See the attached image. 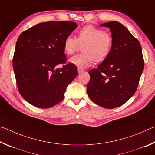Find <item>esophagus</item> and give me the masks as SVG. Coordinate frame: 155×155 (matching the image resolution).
Masks as SVG:
<instances>
[{
	"instance_id": "esophagus-1",
	"label": "esophagus",
	"mask_w": 155,
	"mask_h": 155,
	"mask_svg": "<svg viewBox=\"0 0 155 155\" xmlns=\"http://www.w3.org/2000/svg\"><path fill=\"white\" fill-rule=\"evenodd\" d=\"M83 72V70L82 69V68H78V72L79 73V74L81 72Z\"/></svg>"
}]
</instances>
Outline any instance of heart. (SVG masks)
Returning a JSON list of instances; mask_svg holds the SVG:
<instances>
[{
	"label": "heart",
	"mask_w": 155,
	"mask_h": 155,
	"mask_svg": "<svg viewBox=\"0 0 155 155\" xmlns=\"http://www.w3.org/2000/svg\"><path fill=\"white\" fill-rule=\"evenodd\" d=\"M113 38L111 34L93 25H86L78 32V38L67 36L64 41V51L72 54L82 46L83 53L72 57L69 61L80 68L91 66L95 60L104 61L111 51Z\"/></svg>",
	"instance_id": "heart-1"
}]
</instances>
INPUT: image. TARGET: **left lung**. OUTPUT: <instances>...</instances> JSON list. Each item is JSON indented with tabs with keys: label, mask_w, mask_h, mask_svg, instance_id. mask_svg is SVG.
Returning <instances> with one entry per match:
<instances>
[{
	"label": "left lung",
	"mask_w": 155,
	"mask_h": 155,
	"mask_svg": "<svg viewBox=\"0 0 155 155\" xmlns=\"http://www.w3.org/2000/svg\"><path fill=\"white\" fill-rule=\"evenodd\" d=\"M110 28L113 44L109 55L89 71L87 90L94 103L114 109L127 102L137 90L144 68L140 41L116 21L101 25Z\"/></svg>",
	"instance_id": "1"
}]
</instances>
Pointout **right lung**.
<instances>
[{
  "instance_id": "add662e5",
  "label": "right lung",
  "mask_w": 155,
  "mask_h": 155,
  "mask_svg": "<svg viewBox=\"0 0 155 155\" xmlns=\"http://www.w3.org/2000/svg\"><path fill=\"white\" fill-rule=\"evenodd\" d=\"M77 27L69 21L41 22L18 37L13 68L18 91L28 103L46 109L64 99L78 74L76 65L65 64L64 41ZM61 64L62 68H56Z\"/></svg>"
}]
</instances>
